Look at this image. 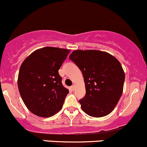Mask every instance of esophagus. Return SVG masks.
<instances>
[{
  "label": "esophagus",
  "instance_id": "esophagus-1",
  "mask_svg": "<svg viewBox=\"0 0 147 147\" xmlns=\"http://www.w3.org/2000/svg\"><path fill=\"white\" fill-rule=\"evenodd\" d=\"M71 89L73 90H74L76 89V86H75V85H73V86H71Z\"/></svg>",
  "mask_w": 147,
  "mask_h": 147
}]
</instances>
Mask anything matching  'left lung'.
<instances>
[{
	"label": "left lung",
	"instance_id": "8db88e82",
	"mask_svg": "<svg viewBox=\"0 0 147 147\" xmlns=\"http://www.w3.org/2000/svg\"><path fill=\"white\" fill-rule=\"evenodd\" d=\"M69 59L84 78L86 96L79 100L83 111L96 118L109 114L123 90L125 73L119 61L109 53L95 50H74Z\"/></svg>",
	"mask_w": 147,
	"mask_h": 147
}]
</instances>
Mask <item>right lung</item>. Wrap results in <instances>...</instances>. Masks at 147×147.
Listing matches in <instances>:
<instances>
[{"label": "right lung", "mask_w": 147, "mask_h": 147, "mask_svg": "<svg viewBox=\"0 0 147 147\" xmlns=\"http://www.w3.org/2000/svg\"><path fill=\"white\" fill-rule=\"evenodd\" d=\"M70 50L45 47L33 52L22 64L17 85L30 111L48 118L62 108L69 90L63 86L59 69Z\"/></svg>", "instance_id": "obj_1"}]
</instances>
